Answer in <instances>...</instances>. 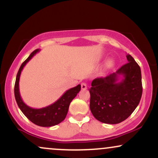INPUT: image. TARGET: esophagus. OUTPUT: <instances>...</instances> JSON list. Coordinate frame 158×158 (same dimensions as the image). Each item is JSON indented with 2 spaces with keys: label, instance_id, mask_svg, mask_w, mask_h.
<instances>
[{
  "label": "esophagus",
  "instance_id": "1",
  "mask_svg": "<svg viewBox=\"0 0 158 158\" xmlns=\"http://www.w3.org/2000/svg\"><path fill=\"white\" fill-rule=\"evenodd\" d=\"M81 89H82V90L87 89V85H86V83H85V82L81 83Z\"/></svg>",
  "mask_w": 158,
  "mask_h": 158
}]
</instances>
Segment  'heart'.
Instances as JSON below:
<instances>
[{
	"label": "heart",
	"mask_w": 158,
	"mask_h": 158,
	"mask_svg": "<svg viewBox=\"0 0 158 158\" xmlns=\"http://www.w3.org/2000/svg\"><path fill=\"white\" fill-rule=\"evenodd\" d=\"M114 64V62L113 60H109L108 61V63H107V66L108 67V68H111V67H113Z\"/></svg>",
	"instance_id": "obj_1"
}]
</instances>
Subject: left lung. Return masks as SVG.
Masks as SVG:
<instances>
[{
    "mask_svg": "<svg viewBox=\"0 0 158 158\" xmlns=\"http://www.w3.org/2000/svg\"><path fill=\"white\" fill-rule=\"evenodd\" d=\"M126 57L128 63L115 73L92 81L90 109L94 117L103 123L124 121L133 113L142 97L140 68L131 55Z\"/></svg>",
    "mask_w": 158,
    "mask_h": 158,
    "instance_id": "left-lung-1",
    "label": "left lung"
}]
</instances>
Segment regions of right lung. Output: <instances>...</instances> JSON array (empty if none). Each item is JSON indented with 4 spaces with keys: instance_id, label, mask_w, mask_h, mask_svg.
<instances>
[{
    "instance_id": "add662e5",
    "label": "right lung",
    "mask_w": 158,
    "mask_h": 158,
    "mask_svg": "<svg viewBox=\"0 0 158 158\" xmlns=\"http://www.w3.org/2000/svg\"><path fill=\"white\" fill-rule=\"evenodd\" d=\"M39 51V49L34 50L21 65L16 77L14 92L18 106L27 118L39 126L51 127L59 124L65 119L68 111L69 106L71 101L77 97V94L80 91L81 85H78L77 86L66 90L57 101L44 108H33L25 104L21 99L19 91L20 76L23 67Z\"/></svg>"
}]
</instances>
